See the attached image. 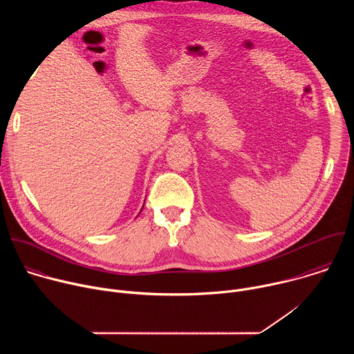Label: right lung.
<instances>
[{
  "mask_svg": "<svg viewBox=\"0 0 354 354\" xmlns=\"http://www.w3.org/2000/svg\"><path fill=\"white\" fill-rule=\"evenodd\" d=\"M141 210H142V209H141Z\"/></svg>",
  "mask_w": 354,
  "mask_h": 354,
  "instance_id": "1",
  "label": "right lung"
}]
</instances>
